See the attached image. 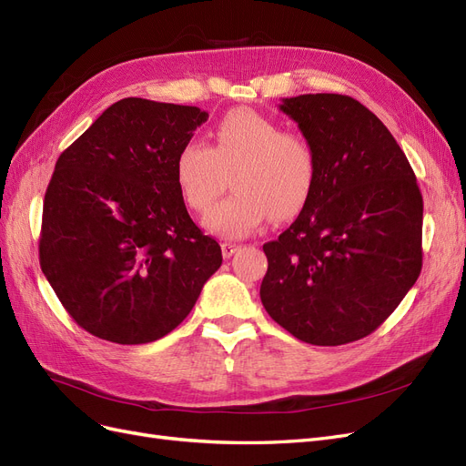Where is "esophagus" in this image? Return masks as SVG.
<instances>
[{"instance_id": "1", "label": "esophagus", "mask_w": 466, "mask_h": 466, "mask_svg": "<svg viewBox=\"0 0 466 466\" xmlns=\"http://www.w3.org/2000/svg\"><path fill=\"white\" fill-rule=\"evenodd\" d=\"M239 249V246L238 244H234V242H222V255L224 258H232V255L236 253Z\"/></svg>"}]
</instances>
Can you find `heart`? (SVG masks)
I'll use <instances>...</instances> for the list:
<instances>
[{"label": "heart", "mask_w": 466, "mask_h": 466, "mask_svg": "<svg viewBox=\"0 0 466 466\" xmlns=\"http://www.w3.org/2000/svg\"><path fill=\"white\" fill-rule=\"evenodd\" d=\"M215 143L187 141L176 157V184L186 205L207 213L227 186L234 189L205 217V227L244 238L273 215L289 220L302 211L318 177V155L304 133L282 129L277 119L249 108L224 114Z\"/></svg>", "instance_id": "obj_1"}]
</instances>
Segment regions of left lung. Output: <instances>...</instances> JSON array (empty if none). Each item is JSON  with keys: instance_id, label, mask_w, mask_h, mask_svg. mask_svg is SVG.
<instances>
[{"instance_id": "1", "label": "left lung", "mask_w": 466, "mask_h": 466, "mask_svg": "<svg viewBox=\"0 0 466 466\" xmlns=\"http://www.w3.org/2000/svg\"><path fill=\"white\" fill-rule=\"evenodd\" d=\"M313 143L318 177L298 218L267 242L261 302L296 339L339 347L373 333L422 271L424 201L395 137L347 95L284 98Z\"/></svg>"}]
</instances>
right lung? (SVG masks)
<instances>
[{
    "instance_id": "1",
    "label": "right lung",
    "mask_w": 466,
    "mask_h": 466,
    "mask_svg": "<svg viewBox=\"0 0 466 466\" xmlns=\"http://www.w3.org/2000/svg\"><path fill=\"white\" fill-rule=\"evenodd\" d=\"M208 114L124 98L59 155L44 195L40 267L73 321L117 344L182 323L222 263L191 220L176 157Z\"/></svg>"
}]
</instances>
